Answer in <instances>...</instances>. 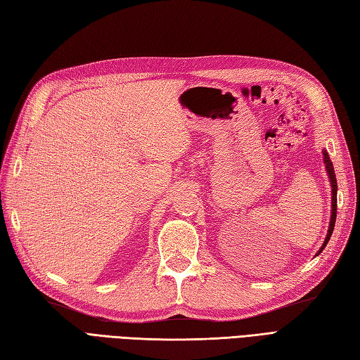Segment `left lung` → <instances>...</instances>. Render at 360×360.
Returning a JSON list of instances; mask_svg holds the SVG:
<instances>
[{
    "label": "left lung",
    "mask_w": 360,
    "mask_h": 360,
    "mask_svg": "<svg viewBox=\"0 0 360 360\" xmlns=\"http://www.w3.org/2000/svg\"><path fill=\"white\" fill-rule=\"evenodd\" d=\"M323 162H325V169H327L328 173V178L331 182V218H330V227H328V233H327V238H325L323 244L319 250V253L325 248V245L328 244V240L331 238V233L334 230V224H336V213H338V182H336V174H334V167L333 162L330 161V156L327 153V150H323ZM317 253V255H319Z\"/></svg>",
    "instance_id": "1"
}]
</instances>
